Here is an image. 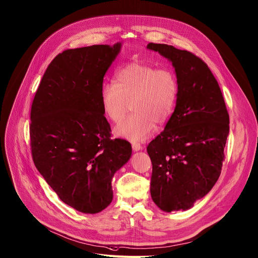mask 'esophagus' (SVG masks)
<instances>
[{
	"label": "esophagus",
	"instance_id": "34e87169",
	"mask_svg": "<svg viewBox=\"0 0 258 258\" xmlns=\"http://www.w3.org/2000/svg\"><path fill=\"white\" fill-rule=\"evenodd\" d=\"M132 149L134 152H138V151L143 149V146L141 144H132Z\"/></svg>",
	"mask_w": 258,
	"mask_h": 258
}]
</instances>
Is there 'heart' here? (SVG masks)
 Here are the masks:
<instances>
[{
    "instance_id": "1",
    "label": "heart",
    "mask_w": 258,
    "mask_h": 258,
    "mask_svg": "<svg viewBox=\"0 0 258 258\" xmlns=\"http://www.w3.org/2000/svg\"><path fill=\"white\" fill-rule=\"evenodd\" d=\"M177 96L178 81L173 71L136 62L120 69L114 84H104L100 92L103 112L113 123L123 119L131 103L133 113L115 127L114 134L133 143L146 141L155 123L169 118Z\"/></svg>"
}]
</instances>
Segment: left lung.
<instances>
[{
    "mask_svg": "<svg viewBox=\"0 0 258 258\" xmlns=\"http://www.w3.org/2000/svg\"><path fill=\"white\" fill-rule=\"evenodd\" d=\"M172 62L178 81L175 110L164 130L151 142V197L165 213L191 208L218 181L229 134V114L218 81L192 53L152 43Z\"/></svg>",
    "mask_w": 258,
    "mask_h": 258,
    "instance_id": "1",
    "label": "left lung"
}]
</instances>
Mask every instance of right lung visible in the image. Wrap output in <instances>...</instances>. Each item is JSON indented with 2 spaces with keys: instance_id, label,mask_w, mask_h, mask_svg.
Listing matches in <instances>:
<instances>
[{
  "instance_id": "1",
  "label": "right lung",
  "mask_w": 258,
  "mask_h": 258,
  "mask_svg": "<svg viewBox=\"0 0 258 258\" xmlns=\"http://www.w3.org/2000/svg\"><path fill=\"white\" fill-rule=\"evenodd\" d=\"M122 49L95 44L58 54L44 72L31 108L34 164L62 202L98 214L113 198L111 181L127 163L131 145L110 140L100 92Z\"/></svg>"
}]
</instances>
